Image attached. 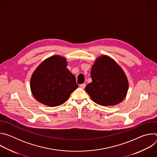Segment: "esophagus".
I'll return each mask as SVG.
<instances>
[{
	"mask_svg": "<svg viewBox=\"0 0 157 157\" xmlns=\"http://www.w3.org/2000/svg\"><path fill=\"white\" fill-rule=\"evenodd\" d=\"M86 83H82V84H80V87H81V88H82V89H84V88H85V87H86Z\"/></svg>",
	"mask_w": 157,
	"mask_h": 157,
	"instance_id": "34e87169",
	"label": "esophagus"
}]
</instances>
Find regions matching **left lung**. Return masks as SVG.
<instances>
[{
	"label": "left lung",
	"mask_w": 157,
	"mask_h": 157,
	"mask_svg": "<svg viewBox=\"0 0 157 157\" xmlns=\"http://www.w3.org/2000/svg\"><path fill=\"white\" fill-rule=\"evenodd\" d=\"M92 82L85 90L101 105H114L122 101L128 91V81L121 67L107 56L98 58L91 71Z\"/></svg>",
	"instance_id": "obj_1"
}]
</instances>
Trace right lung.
Returning a JSON list of instances; mask_svg holds the SVG:
<instances>
[{"instance_id": "obj_1", "label": "right lung", "mask_w": 157, "mask_h": 157, "mask_svg": "<svg viewBox=\"0 0 157 157\" xmlns=\"http://www.w3.org/2000/svg\"><path fill=\"white\" fill-rule=\"evenodd\" d=\"M66 66V59L59 56L50 57L38 66L32 76L30 88L38 102L55 107L68 101L78 85Z\"/></svg>"}]
</instances>
